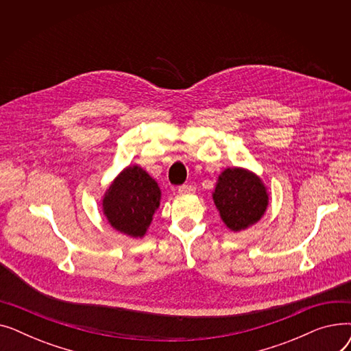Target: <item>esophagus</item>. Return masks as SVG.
<instances>
[{"instance_id": "34e87169", "label": "esophagus", "mask_w": 351, "mask_h": 351, "mask_svg": "<svg viewBox=\"0 0 351 351\" xmlns=\"http://www.w3.org/2000/svg\"><path fill=\"white\" fill-rule=\"evenodd\" d=\"M196 188L193 185H182L178 188L179 193H195Z\"/></svg>"}]
</instances>
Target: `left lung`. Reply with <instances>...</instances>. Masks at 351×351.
Returning <instances> with one entry per match:
<instances>
[{
    "label": "left lung",
    "instance_id": "1",
    "mask_svg": "<svg viewBox=\"0 0 351 351\" xmlns=\"http://www.w3.org/2000/svg\"><path fill=\"white\" fill-rule=\"evenodd\" d=\"M212 196L220 217L233 232L259 222L269 205L262 179L243 168H228L220 173Z\"/></svg>",
    "mask_w": 351,
    "mask_h": 351
}]
</instances>
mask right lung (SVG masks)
<instances>
[{
  "label": "right lung",
  "mask_w": 351,
  "mask_h": 351,
  "mask_svg": "<svg viewBox=\"0 0 351 351\" xmlns=\"http://www.w3.org/2000/svg\"><path fill=\"white\" fill-rule=\"evenodd\" d=\"M159 200L160 189L155 179L134 165L110 183L102 199V209L114 229L131 237H143L159 208Z\"/></svg>",
  "instance_id": "right-lung-1"
}]
</instances>
